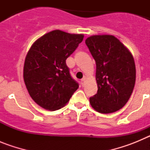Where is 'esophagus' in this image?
I'll use <instances>...</instances> for the list:
<instances>
[{"label": "esophagus", "mask_w": 150, "mask_h": 150, "mask_svg": "<svg viewBox=\"0 0 150 150\" xmlns=\"http://www.w3.org/2000/svg\"><path fill=\"white\" fill-rule=\"evenodd\" d=\"M85 81H86V78H83V79H81V84H82V86H84V83H85Z\"/></svg>", "instance_id": "esophagus-1"}]
</instances>
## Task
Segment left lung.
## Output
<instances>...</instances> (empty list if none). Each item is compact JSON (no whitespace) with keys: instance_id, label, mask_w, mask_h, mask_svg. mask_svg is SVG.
Masks as SVG:
<instances>
[{"instance_id":"obj_1","label":"left lung","mask_w":150,"mask_h":150,"mask_svg":"<svg viewBox=\"0 0 150 150\" xmlns=\"http://www.w3.org/2000/svg\"><path fill=\"white\" fill-rule=\"evenodd\" d=\"M86 44L96 63L98 92L89 98L90 104L100 113L116 112L133 92L136 79L133 55L112 35L90 36Z\"/></svg>"}]
</instances>
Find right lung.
Segmentation results:
<instances>
[{"label": "right lung", "mask_w": 150, "mask_h": 150, "mask_svg": "<svg viewBox=\"0 0 150 150\" xmlns=\"http://www.w3.org/2000/svg\"><path fill=\"white\" fill-rule=\"evenodd\" d=\"M83 38L82 34L54 30L30 46L24 64V82L31 98L43 109H61L79 88L71 76L66 59Z\"/></svg>", "instance_id": "right-lung-1"}]
</instances>
